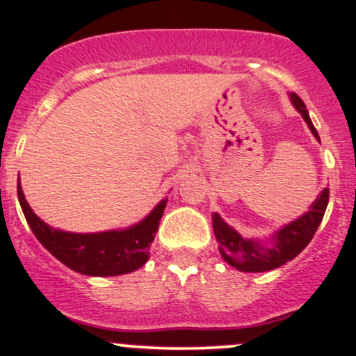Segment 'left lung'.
I'll return each instance as SVG.
<instances>
[{
  "label": "left lung",
  "mask_w": 356,
  "mask_h": 356,
  "mask_svg": "<svg viewBox=\"0 0 356 356\" xmlns=\"http://www.w3.org/2000/svg\"><path fill=\"white\" fill-rule=\"evenodd\" d=\"M288 95L295 108L301 113L308 129L312 130L314 138L320 142V136L314 129L303 100L293 92ZM328 199L330 189L325 187L309 206L308 212H305L303 216L291 222L284 224L266 241L243 238L234 227L220 218L218 212H212V229H214V236L219 243L220 256L227 264L243 273H264L283 266L288 261L295 259L313 239L314 232L325 216Z\"/></svg>",
  "instance_id": "1"
}]
</instances>
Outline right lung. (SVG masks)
<instances>
[{
  "label": "right lung",
  "instance_id": "right-lung-1",
  "mask_svg": "<svg viewBox=\"0 0 356 356\" xmlns=\"http://www.w3.org/2000/svg\"><path fill=\"white\" fill-rule=\"evenodd\" d=\"M18 201L26 222L43 248L65 266L85 276H118L144 266L167 206V199H162L140 222L125 229L68 232L51 227L35 214L24 199L19 179Z\"/></svg>",
  "mask_w": 356,
  "mask_h": 356
}]
</instances>
